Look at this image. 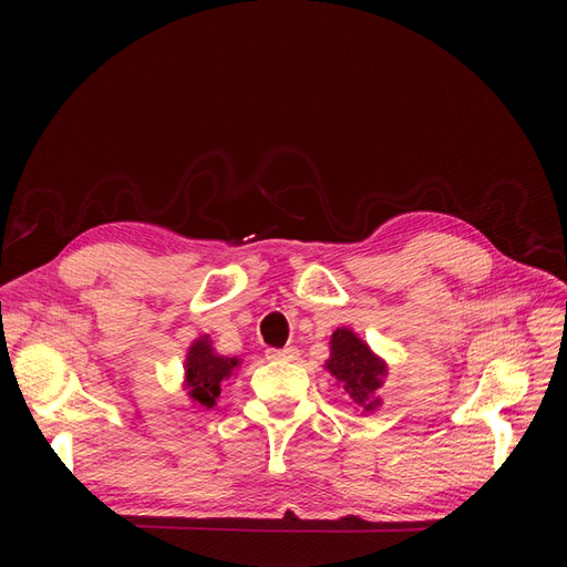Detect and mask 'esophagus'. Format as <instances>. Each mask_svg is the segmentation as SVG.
<instances>
[{"mask_svg":"<svg viewBox=\"0 0 567 567\" xmlns=\"http://www.w3.org/2000/svg\"><path fill=\"white\" fill-rule=\"evenodd\" d=\"M298 348H269L267 350V359H284V362H293V359H298Z\"/></svg>","mask_w":567,"mask_h":567,"instance_id":"esophagus-1","label":"esophagus"}]
</instances>
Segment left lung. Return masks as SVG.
Returning <instances> with one entry per match:
<instances>
[{
  "mask_svg": "<svg viewBox=\"0 0 567 567\" xmlns=\"http://www.w3.org/2000/svg\"><path fill=\"white\" fill-rule=\"evenodd\" d=\"M326 369L342 383L348 398L362 404L364 411L381 404L379 398H373V392L383 383L385 364L350 329H338L331 336V359L326 362Z\"/></svg>",
  "mask_w": 567,
  "mask_h": 567,
  "instance_id": "1",
  "label": "left lung"
}]
</instances>
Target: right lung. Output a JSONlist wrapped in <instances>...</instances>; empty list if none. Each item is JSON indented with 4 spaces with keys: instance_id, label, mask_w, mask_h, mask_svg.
<instances>
[{
    "instance_id": "right-lung-1",
    "label": "right lung",
    "mask_w": 567,
    "mask_h": 567,
    "mask_svg": "<svg viewBox=\"0 0 567 567\" xmlns=\"http://www.w3.org/2000/svg\"><path fill=\"white\" fill-rule=\"evenodd\" d=\"M236 364V357H217L208 338L196 340L186 357V385L192 388L188 394L198 404L213 409L215 400L219 398L221 381L229 379Z\"/></svg>"
}]
</instances>
